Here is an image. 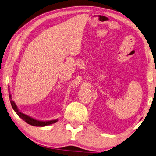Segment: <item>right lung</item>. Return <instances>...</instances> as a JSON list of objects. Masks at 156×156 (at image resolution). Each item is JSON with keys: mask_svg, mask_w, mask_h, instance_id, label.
Here are the masks:
<instances>
[{"mask_svg": "<svg viewBox=\"0 0 156 156\" xmlns=\"http://www.w3.org/2000/svg\"><path fill=\"white\" fill-rule=\"evenodd\" d=\"M8 90H9V99H10L11 105H12V108L13 109V110L16 112V114H17L18 115L20 116L22 119L23 120V121H25L27 123H28V124L31 125H33V126L44 127V126H46V125L55 123V122H56L57 121H58V120L56 119V120H52V121H37V120L35 119H33V118H31V116H29L28 115H26V114L22 113L21 112L19 111V110L17 108V106H16V103H14V101H13L12 99V95L10 94L9 88L8 89Z\"/></svg>", "mask_w": 156, "mask_h": 156, "instance_id": "1", "label": "right lung"}]
</instances>
